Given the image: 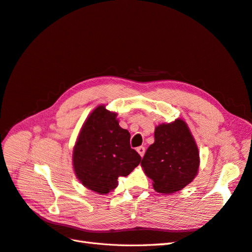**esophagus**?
I'll return each instance as SVG.
<instances>
[{"instance_id": "1", "label": "esophagus", "mask_w": 252, "mask_h": 252, "mask_svg": "<svg viewBox=\"0 0 252 252\" xmlns=\"http://www.w3.org/2000/svg\"><path fill=\"white\" fill-rule=\"evenodd\" d=\"M136 151L139 152V155H140L141 157H144V155H145V147L140 146V147L136 148Z\"/></svg>"}]
</instances>
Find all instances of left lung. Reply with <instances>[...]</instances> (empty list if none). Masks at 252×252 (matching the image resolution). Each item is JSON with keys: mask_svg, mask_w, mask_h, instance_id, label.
I'll return each instance as SVG.
<instances>
[{"mask_svg": "<svg viewBox=\"0 0 252 252\" xmlns=\"http://www.w3.org/2000/svg\"><path fill=\"white\" fill-rule=\"evenodd\" d=\"M199 150L184 121L156 128L155 143L146 150L142 167L158 192L171 193L191 182L199 169Z\"/></svg>", "mask_w": 252, "mask_h": 252, "instance_id": "8db88e82", "label": "left lung"}]
</instances>
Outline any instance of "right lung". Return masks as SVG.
Here are the masks:
<instances>
[{"mask_svg":"<svg viewBox=\"0 0 252 252\" xmlns=\"http://www.w3.org/2000/svg\"><path fill=\"white\" fill-rule=\"evenodd\" d=\"M112 113L98 106L84 123L73 150V168L84 186L100 194L118 187L141 162L130 147V133L121 128Z\"/></svg>","mask_w":252,"mask_h":252,"instance_id":"right-lung-1","label":"right lung"}]
</instances>
